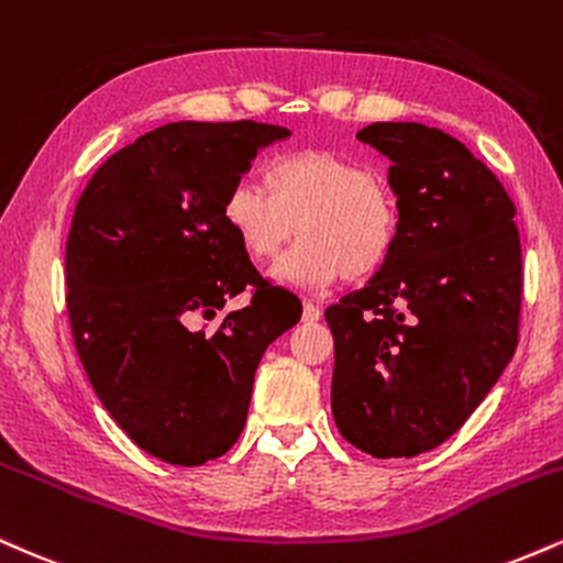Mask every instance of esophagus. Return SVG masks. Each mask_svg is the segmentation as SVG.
<instances>
[{
	"mask_svg": "<svg viewBox=\"0 0 563 563\" xmlns=\"http://www.w3.org/2000/svg\"><path fill=\"white\" fill-rule=\"evenodd\" d=\"M321 319V308L313 306V302H302V321L313 323Z\"/></svg>",
	"mask_w": 563,
	"mask_h": 563,
	"instance_id": "obj_1",
	"label": "esophagus"
}]
</instances>
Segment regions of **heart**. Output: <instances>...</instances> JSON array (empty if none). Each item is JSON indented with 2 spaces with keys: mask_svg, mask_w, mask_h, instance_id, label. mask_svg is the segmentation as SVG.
Masks as SVG:
<instances>
[{
  "mask_svg": "<svg viewBox=\"0 0 563 563\" xmlns=\"http://www.w3.org/2000/svg\"><path fill=\"white\" fill-rule=\"evenodd\" d=\"M265 189L236 181L223 197V223L244 255L266 263L292 240L300 244L271 276L300 289L366 279L389 261L398 240V205L366 165L327 150H300L266 165Z\"/></svg>",
  "mask_w": 563,
  "mask_h": 563,
  "instance_id": "obj_1",
  "label": "heart"
}]
</instances>
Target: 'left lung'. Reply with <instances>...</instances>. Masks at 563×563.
<instances>
[{"mask_svg": "<svg viewBox=\"0 0 563 563\" xmlns=\"http://www.w3.org/2000/svg\"><path fill=\"white\" fill-rule=\"evenodd\" d=\"M358 142L389 161L400 221L379 274L323 313L332 413L358 451L413 459L459 432L517 350V208L445 131L372 123Z\"/></svg>", "mask_w": 563, "mask_h": 563, "instance_id": "8db88e82", "label": "left lung"}]
</instances>
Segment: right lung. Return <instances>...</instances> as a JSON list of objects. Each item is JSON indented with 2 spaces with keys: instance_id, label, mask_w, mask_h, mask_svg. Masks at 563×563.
Listing matches in <instances>:
<instances>
[{
  "instance_id": "obj_1",
  "label": "right lung",
  "mask_w": 563,
  "mask_h": 563,
  "mask_svg": "<svg viewBox=\"0 0 563 563\" xmlns=\"http://www.w3.org/2000/svg\"><path fill=\"white\" fill-rule=\"evenodd\" d=\"M282 125L178 121L118 150L86 184L65 247L78 358L115 424L174 466L240 440L255 368L300 321L223 223V197ZM244 288L254 300L199 327Z\"/></svg>"
}]
</instances>
